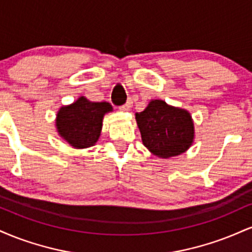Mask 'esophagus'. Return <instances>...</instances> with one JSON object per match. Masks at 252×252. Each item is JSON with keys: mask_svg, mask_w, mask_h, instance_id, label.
Instances as JSON below:
<instances>
[{"mask_svg": "<svg viewBox=\"0 0 252 252\" xmlns=\"http://www.w3.org/2000/svg\"><path fill=\"white\" fill-rule=\"evenodd\" d=\"M131 106H132V100L128 99V100H126V103L124 104L123 106H121V109H122V110H129L130 108H131Z\"/></svg>", "mask_w": 252, "mask_h": 252, "instance_id": "esophagus-1", "label": "esophagus"}]
</instances>
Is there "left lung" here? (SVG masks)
Here are the masks:
<instances>
[{
    "mask_svg": "<svg viewBox=\"0 0 252 252\" xmlns=\"http://www.w3.org/2000/svg\"><path fill=\"white\" fill-rule=\"evenodd\" d=\"M142 142L150 153L162 158L180 155L192 146L194 124L187 110L154 99L136 114Z\"/></svg>",
    "mask_w": 252,
    "mask_h": 252,
    "instance_id": "8db88e82",
    "label": "left lung"
}]
</instances>
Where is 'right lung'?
<instances>
[{"label":"right lung","instance_id":"obj_1","mask_svg":"<svg viewBox=\"0 0 252 252\" xmlns=\"http://www.w3.org/2000/svg\"><path fill=\"white\" fill-rule=\"evenodd\" d=\"M110 111H112V106L108 102H90L82 96L74 103L59 109L56 120L57 130L74 148L92 147L100 136L104 115Z\"/></svg>","mask_w":252,"mask_h":252}]
</instances>
